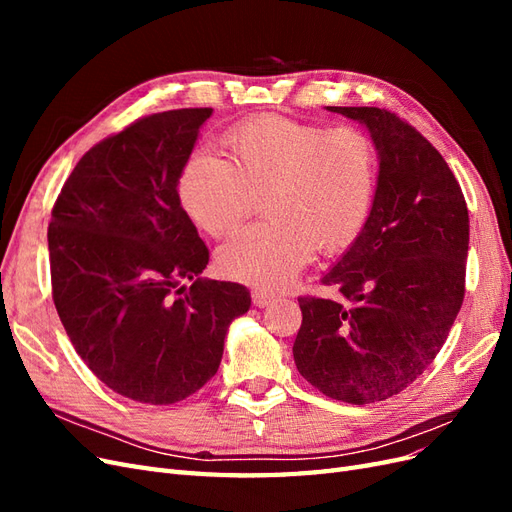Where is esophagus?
<instances>
[{
	"mask_svg": "<svg viewBox=\"0 0 512 512\" xmlns=\"http://www.w3.org/2000/svg\"><path fill=\"white\" fill-rule=\"evenodd\" d=\"M252 301H254L256 307H267V305H271L275 301V294L265 292V290H254L252 292Z\"/></svg>",
	"mask_w": 512,
	"mask_h": 512,
	"instance_id": "34e87169",
	"label": "esophagus"
}]
</instances>
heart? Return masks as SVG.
I'll use <instances>...</instances> for the list:
<instances>
[{
  "instance_id": "1",
  "label": "heart",
  "mask_w": 512,
  "mask_h": 512,
  "mask_svg": "<svg viewBox=\"0 0 512 512\" xmlns=\"http://www.w3.org/2000/svg\"><path fill=\"white\" fill-rule=\"evenodd\" d=\"M232 162L196 151L179 179L181 205L211 237L239 226L267 196L271 222L235 232L215 267L247 286L280 290L314 252H344L361 237L378 190V151L359 128L256 117L226 134Z\"/></svg>"
}]
</instances>
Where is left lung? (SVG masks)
<instances>
[{
  "instance_id": "8db88e82",
  "label": "left lung",
  "mask_w": 512,
  "mask_h": 512,
  "mask_svg": "<svg viewBox=\"0 0 512 512\" xmlns=\"http://www.w3.org/2000/svg\"><path fill=\"white\" fill-rule=\"evenodd\" d=\"M363 123L378 190L361 237L322 275L348 303L301 297L292 354L327 397L363 406L410 386L436 359L466 292L470 218L444 158L395 113L327 106Z\"/></svg>"
}]
</instances>
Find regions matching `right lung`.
<instances>
[{"mask_svg": "<svg viewBox=\"0 0 512 512\" xmlns=\"http://www.w3.org/2000/svg\"><path fill=\"white\" fill-rule=\"evenodd\" d=\"M211 113H156L104 138L51 213L61 324L96 378L141 404H177L205 386L230 322L252 305L245 286L200 277L209 250L177 192Z\"/></svg>", "mask_w": 512, "mask_h": 512, "instance_id": "right-lung-1", "label": "right lung"}]
</instances>
